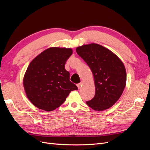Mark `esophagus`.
Segmentation results:
<instances>
[{
    "label": "esophagus",
    "instance_id": "34e87169",
    "mask_svg": "<svg viewBox=\"0 0 150 150\" xmlns=\"http://www.w3.org/2000/svg\"><path fill=\"white\" fill-rule=\"evenodd\" d=\"M82 84H83V83H78V84H77V86H78V88H80L81 86H82Z\"/></svg>",
    "mask_w": 150,
    "mask_h": 150
}]
</instances>
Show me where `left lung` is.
<instances>
[{"instance_id": "obj_1", "label": "left lung", "mask_w": 150, "mask_h": 150, "mask_svg": "<svg viewBox=\"0 0 150 150\" xmlns=\"http://www.w3.org/2000/svg\"><path fill=\"white\" fill-rule=\"evenodd\" d=\"M76 51L94 76L95 95L86 104L95 111L107 110L118 100L125 88L126 72L123 63L114 53L97 44L84 45Z\"/></svg>"}]
</instances>
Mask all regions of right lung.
Wrapping results in <instances>:
<instances>
[{
	"label": "right lung",
	"instance_id": "obj_1",
	"mask_svg": "<svg viewBox=\"0 0 150 150\" xmlns=\"http://www.w3.org/2000/svg\"><path fill=\"white\" fill-rule=\"evenodd\" d=\"M71 49L51 47L31 61L24 78L27 96L34 106L47 111L59 107L71 91L78 87L69 81L66 62Z\"/></svg>",
	"mask_w": 150,
	"mask_h": 150
}]
</instances>
